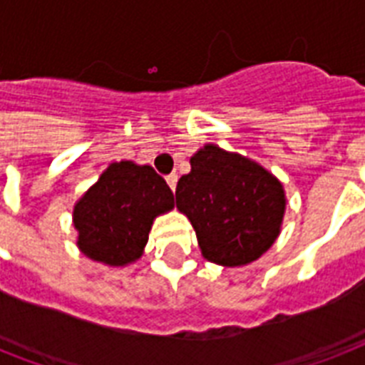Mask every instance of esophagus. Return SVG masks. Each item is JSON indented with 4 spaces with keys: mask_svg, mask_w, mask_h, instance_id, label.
<instances>
[{
    "mask_svg": "<svg viewBox=\"0 0 365 365\" xmlns=\"http://www.w3.org/2000/svg\"><path fill=\"white\" fill-rule=\"evenodd\" d=\"M166 183L170 185L172 191H176V185H178V174H170V176H166Z\"/></svg>",
    "mask_w": 365,
    "mask_h": 365,
    "instance_id": "1",
    "label": "esophagus"
}]
</instances>
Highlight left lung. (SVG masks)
Here are the masks:
<instances>
[{
  "mask_svg": "<svg viewBox=\"0 0 365 365\" xmlns=\"http://www.w3.org/2000/svg\"><path fill=\"white\" fill-rule=\"evenodd\" d=\"M189 163L191 172L178 182L176 208L193 225L202 257L222 267L259 259L282 229V182L216 143H205Z\"/></svg>",
  "mask_w": 365,
  "mask_h": 365,
  "instance_id": "1",
  "label": "left lung"
}]
</instances>
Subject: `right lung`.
Listing matches in <instances>:
<instances>
[{"mask_svg":"<svg viewBox=\"0 0 365 365\" xmlns=\"http://www.w3.org/2000/svg\"><path fill=\"white\" fill-rule=\"evenodd\" d=\"M172 208L174 195L153 166L110 163L73 205L77 248L102 265H130L143 255L155 217Z\"/></svg>","mask_w":365,"mask_h":365,"instance_id":"add662e5","label":"right lung"}]
</instances>
